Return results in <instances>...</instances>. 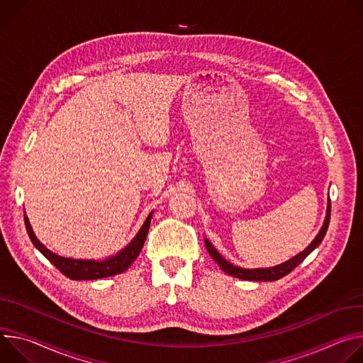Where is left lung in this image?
<instances>
[{"instance_id": "left-lung-1", "label": "left lung", "mask_w": 363, "mask_h": 363, "mask_svg": "<svg viewBox=\"0 0 363 363\" xmlns=\"http://www.w3.org/2000/svg\"><path fill=\"white\" fill-rule=\"evenodd\" d=\"M329 222H330V199L328 202V211H326V219L323 222V226H321L320 232L317 233V236L313 239V242L304 250L301 251L300 254H297L296 257L290 258L289 261L279 264V265H275V267H269V268H254V269H248V268H240V267H236L233 264H230L229 261H226L216 250L215 247L209 242L208 239H205V245H206V250L209 252V255L215 259V262L229 275L232 277H236V278H240V279H248V281H275V279H279L286 277L287 274H290L298 264H301L306 257H308L320 244L321 240H323L326 232H328V228H329Z\"/></svg>"}]
</instances>
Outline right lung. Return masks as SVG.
<instances>
[{
    "label": "right lung",
    "mask_w": 363,
    "mask_h": 363,
    "mask_svg": "<svg viewBox=\"0 0 363 363\" xmlns=\"http://www.w3.org/2000/svg\"><path fill=\"white\" fill-rule=\"evenodd\" d=\"M151 218H152V212L147 216L145 222L143 223L141 229L138 230V233L134 236V239L131 242L124 248L121 250L118 254L111 255L102 261H95V259H73V258H65L60 257L55 252H52L50 250H48L40 240L37 239V236L34 235L31 225L28 222L27 215L24 213V223H26V229L27 233L31 239L33 245L42 252L63 275H66L70 279H98V278H106L111 275H116L124 272L125 269H128V267L137 259V257L140 255L145 238L150 229V223H151Z\"/></svg>",
    "instance_id": "1"
}]
</instances>
